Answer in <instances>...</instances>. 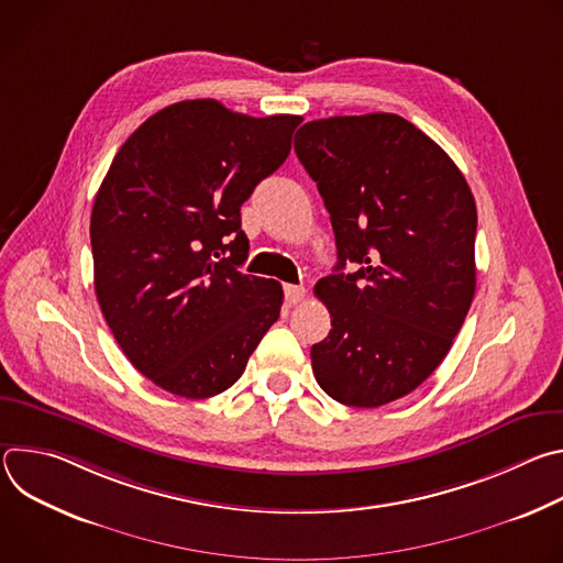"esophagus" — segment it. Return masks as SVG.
Segmentation results:
<instances>
[{
    "instance_id": "obj_1",
    "label": "esophagus",
    "mask_w": 563,
    "mask_h": 563,
    "mask_svg": "<svg viewBox=\"0 0 563 563\" xmlns=\"http://www.w3.org/2000/svg\"><path fill=\"white\" fill-rule=\"evenodd\" d=\"M305 298V287L302 285H285V300L289 305H296Z\"/></svg>"
}]
</instances>
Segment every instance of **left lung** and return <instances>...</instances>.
Masks as SVG:
<instances>
[{
  "instance_id": "obj_1",
  "label": "left lung",
  "mask_w": 563,
  "mask_h": 563,
  "mask_svg": "<svg viewBox=\"0 0 563 563\" xmlns=\"http://www.w3.org/2000/svg\"><path fill=\"white\" fill-rule=\"evenodd\" d=\"M294 148L339 254L313 287L332 316L311 345L313 376L343 406L391 404L441 365L472 305L474 196L452 157L394 113L307 122ZM347 262L356 273L342 274Z\"/></svg>"
}]
</instances>
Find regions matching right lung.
Instances as JSON below:
<instances>
[{"mask_svg":"<svg viewBox=\"0 0 563 563\" xmlns=\"http://www.w3.org/2000/svg\"><path fill=\"white\" fill-rule=\"evenodd\" d=\"M300 122L185 100L115 153L91 213L96 294L118 345L157 387L185 398L229 389L278 320L283 285L240 272V207L285 163Z\"/></svg>","mask_w":563,"mask_h":563,"instance_id":"add662e5","label":"right lung"}]
</instances>
